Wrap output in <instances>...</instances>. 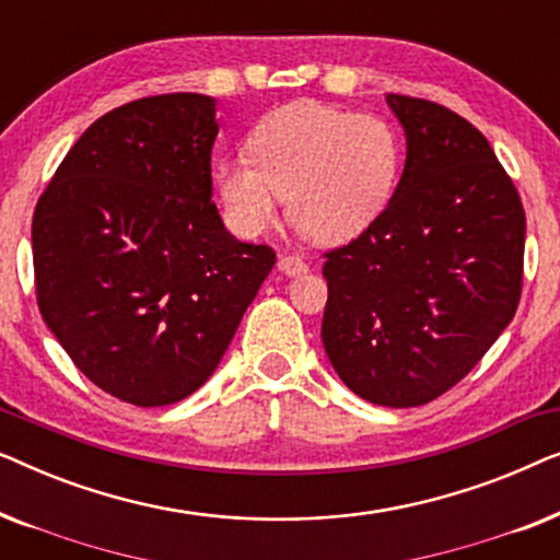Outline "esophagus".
Segmentation results:
<instances>
[{"label": "esophagus", "instance_id": "obj_1", "mask_svg": "<svg viewBox=\"0 0 560 560\" xmlns=\"http://www.w3.org/2000/svg\"><path fill=\"white\" fill-rule=\"evenodd\" d=\"M278 270L282 275H288V278H295V275H303L305 270H308V265H305L303 257H298V255H280Z\"/></svg>", "mask_w": 560, "mask_h": 560}]
</instances>
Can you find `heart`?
<instances>
[{"mask_svg": "<svg viewBox=\"0 0 560 560\" xmlns=\"http://www.w3.org/2000/svg\"><path fill=\"white\" fill-rule=\"evenodd\" d=\"M248 158L213 165L236 234L257 236L280 217L320 244L354 240L387 209L402 171V137L387 119L324 102L267 112L247 137Z\"/></svg>", "mask_w": 560, "mask_h": 560, "instance_id": "b5f03b06", "label": "heart"}]
</instances>
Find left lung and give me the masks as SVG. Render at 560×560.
<instances>
[{
    "label": "left lung",
    "instance_id": "8db88e82",
    "mask_svg": "<svg viewBox=\"0 0 560 560\" xmlns=\"http://www.w3.org/2000/svg\"><path fill=\"white\" fill-rule=\"evenodd\" d=\"M385 98L405 167L382 217L326 255L320 339L351 393L416 408L464 380L510 326L525 211L477 127L423 98Z\"/></svg>",
    "mask_w": 560,
    "mask_h": 560
}]
</instances>
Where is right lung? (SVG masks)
<instances>
[{"mask_svg":"<svg viewBox=\"0 0 560 560\" xmlns=\"http://www.w3.org/2000/svg\"><path fill=\"white\" fill-rule=\"evenodd\" d=\"M217 98L165 94L83 132L33 217L37 305L73 364L119 400L196 393L275 265L211 203Z\"/></svg>","mask_w":560,"mask_h":560,"instance_id":"obj_1","label":"right lung"}]
</instances>
